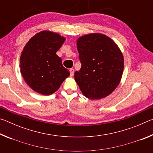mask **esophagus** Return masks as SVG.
<instances>
[{
    "label": "esophagus",
    "instance_id": "esophagus-1",
    "mask_svg": "<svg viewBox=\"0 0 153 153\" xmlns=\"http://www.w3.org/2000/svg\"><path fill=\"white\" fill-rule=\"evenodd\" d=\"M70 76H74V69H73V68H71V69H70Z\"/></svg>",
    "mask_w": 153,
    "mask_h": 153
}]
</instances>
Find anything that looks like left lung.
Returning a JSON list of instances; mask_svg holds the SVG:
<instances>
[{
    "instance_id": "left-lung-1",
    "label": "left lung",
    "mask_w": 153,
    "mask_h": 153,
    "mask_svg": "<svg viewBox=\"0 0 153 153\" xmlns=\"http://www.w3.org/2000/svg\"><path fill=\"white\" fill-rule=\"evenodd\" d=\"M82 67L74 74L82 94L91 100L111 94L120 84L124 59L120 48L107 36L92 33L77 40Z\"/></svg>"
}]
</instances>
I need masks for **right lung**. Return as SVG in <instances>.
Wrapping results in <instances>:
<instances>
[{"instance_id":"obj_1","label":"right lung","mask_w":153,"mask_h":153,"mask_svg":"<svg viewBox=\"0 0 153 153\" xmlns=\"http://www.w3.org/2000/svg\"><path fill=\"white\" fill-rule=\"evenodd\" d=\"M65 38L51 31H42L30 39L20 57V71L25 82L43 95L55 92L70 74L56 53Z\"/></svg>"}]
</instances>
